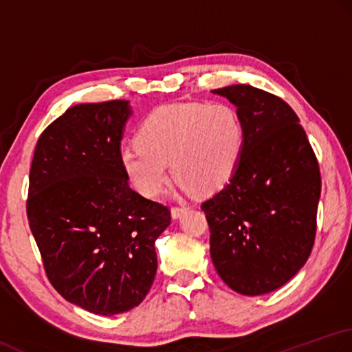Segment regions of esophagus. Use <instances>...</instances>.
<instances>
[{
    "mask_svg": "<svg viewBox=\"0 0 352 352\" xmlns=\"http://www.w3.org/2000/svg\"><path fill=\"white\" fill-rule=\"evenodd\" d=\"M186 210H188L186 206H173V208H171V217L181 219L184 214L186 212Z\"/></svg>",
    "mask_w": 352,
    "mask_h": 352,
    "instance_id": "1",
    "label": "esophagus"
}]
</instances>
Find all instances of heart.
I'll return each mask as SVG.
<instances>
[{"label":"heart","mask_w":352,"mask_h":352,"mask_svg":"<svg viewBox=\"0 0 352 352\" xmlns=\"http://www.w3.org/2000/svg\"><path fill=\"white\" fill-rule=\"evenodd\" d=\"M136 141L121 147V168L140 195L155 199L166 190L168 162L185 190L223 185L239 166L245 131L231 106L177 103L150 113Z\"/></svg>","instance_id":"1"}]
</instances>
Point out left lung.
I'll return each mask as SVG.
<instances>
[{
  "label": "left lung",
  "instance_id": "left-lung-1",
  "mask_svg": "<svg viewBox=\"0 0 352 352\" xmlns=\"http://www.w3.org/2000/svg\"><path fill=\"white\" fill-rule=\"evenodd\" d=\"M212 92L236 107L245 141L229 182L202 204L211 258L234 292L266 295L290 281L311 254L319 164L283 98L250 85Z\"/></svg>",
  "mask_w": 352,
  "mask_h": 352
}]
</instances>
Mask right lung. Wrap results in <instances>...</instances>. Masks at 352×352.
Listing matches in <instances>:
<instances>
[{
	"instance_id": "right-lung-1",
	"label": "right lung",
	"mask_w": 352,
	"mask_h": 352,
	"mask_svg": "<svg viewBox=\"0 0 352 352\" xmlns=\"http://www.w3.org/2000/svg\"><path fill=\"white\" fill-rule=\"evenodd\" d=\"M126 100L69 107L34 148L27 217L50 283L68 302L113 316L140 305L170 210L129 186L120 164Z\"/></svg>"
}]
</instances>
